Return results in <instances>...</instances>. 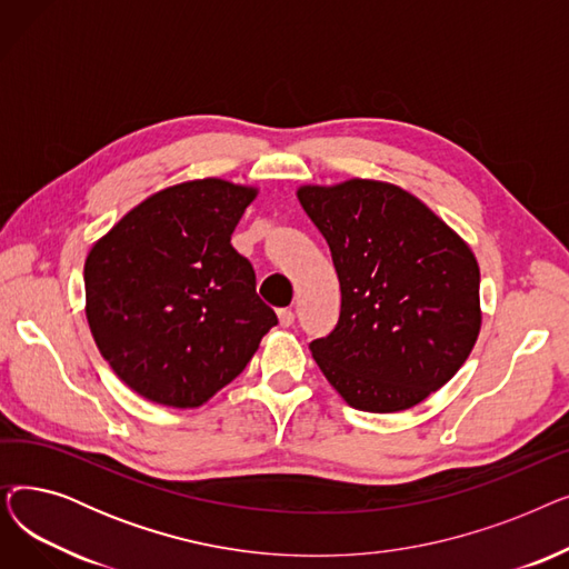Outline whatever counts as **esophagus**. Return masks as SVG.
Here are the masks:
<instances>
[{
    "instance_id": "obj_1",
    "label": "esophagus",
    "mask_w": 569,
    "mask_h": 569,
    "mask_svg": "<svg viewBox=\"0 0 569 569\" xmlns=\"http://www.w3.org/2000/svg\"><path fill=\"white\" fill-rule=\"evenodd\" d=\"M279 322H281V327H290V325L295 322L292 309H281V311H279Z\"/></svg>"
}]
</instances>
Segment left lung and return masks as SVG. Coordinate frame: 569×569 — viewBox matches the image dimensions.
I'll use <instances>...</instances> for the list:
<instances>
[{"instance_id": "8db88e82", "label": "left lung", "mask_w": 569, "mask_h": 569, "mask_svg": "<svg viewBox=\"0 0 569 569\" xmlns=\"http://www.w3.org/2000/svg\"><path fill=\"white\" fill-rule=\"evenodd\" d=\"M341 283L313 360L348 406L399 412L450 380L480 335V264L412 193L376 179L297 189Z\"/></svg>"}]
</instances>
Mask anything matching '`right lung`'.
Wrapping results in <instances>:
<instances>
[{"label": "right lung", "mask_w": 569, "mask_h": 569, "mask_svg": "<svg viewBox=\"0 0 569 569\" xmlns=\"http://www.w3.org/2000/svg\"><path fill=\"white\" fill-rule=\"evenodd\" d=\"M258 189L207 177L136 204L84 260L89 330L117 378L168 408H198L279 322L230 234Z\"/></svg>", "instance_id": "add662e5"}]
</instances>
